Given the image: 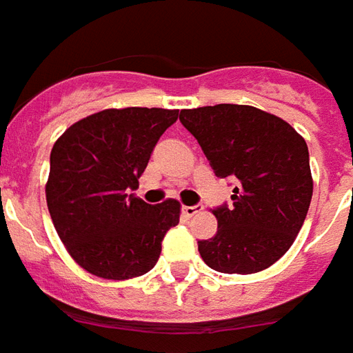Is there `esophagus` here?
<instances>
[{
    "label": "esophagus",
    "instance_id": "1",
    "mask_svg": "<svg viewBox=\"0 0 353 353\" xmlns=\"http://www.w3.org/2000/svg\"><path fill=\"white\" fill-rule=\"evenodd\" d=\"M201 209H203V205H184L182 207V212L186 214V216H194V214H197V212H201Z\"/></svg>",
    "mask_w": 353,
    "mask_h": 353
}]
</instances>
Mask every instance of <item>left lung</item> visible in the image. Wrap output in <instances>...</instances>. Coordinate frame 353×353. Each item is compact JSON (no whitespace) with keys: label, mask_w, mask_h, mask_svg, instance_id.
I'll use <instances>...</instances> for the list:
<instances>
[{"label":"left lung","mask_w":353,"mask_h":353,"mask_svg":"<svg viewBox=\"0 0 353 353\" xmlns=\"http://www.w3.org/2000/svg\"><path fill=\"white\" fill-rule=\"evenodd\" d=\"M216 176L232 179V203L214 207L219 230L197 241L209 268L254 274L279 261L308 214L314 182L306 141L281 117L252 106L182 110Z\"/></svg>","instance_id":"left-lung-1"}]
</instances>
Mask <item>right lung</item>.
I'll return each instance as SVG.
<instances>
[{
    "mask_svg": "<svg viewBox=\"0 0 353 353\" xmlns=\"http://www.w3.org/2000/svg\"><path fill=\"white\" fill-rule=\"evenodd\" d=\"M179 110H102L74 123L51 150L47 207L72 259L104 279L156 266L165 234L179 224L174 199L150 205L131 194Z\"/></svg>",
    "mask_w": 353,
    "mask_h": 353,
    "instance_id": "right-lung-1",
    "label": "right lung"
}]
</instances>
